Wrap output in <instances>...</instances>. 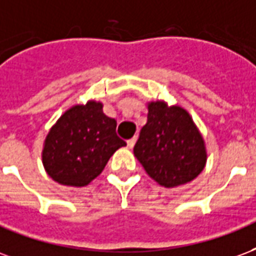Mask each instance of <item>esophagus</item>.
<instances>
[{"mask_svg": "<svg viewBox=\"0 0 256 256\" xmlns=\"http://www.w3.org/2000/svg\"><path fill=\"white\" fill-rule=\"evenodd\" d=\"M135 142H136V138H132V139H130V140L126 142V144H128L130 148H132V147L135 146Z\"/></svg>", "mask_w": 256, "mask_h": 256, "instance_id": "34e87169", "label": "esophagus"}]
</instances>
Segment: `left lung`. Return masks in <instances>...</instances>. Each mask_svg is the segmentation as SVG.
Returning <instances> with one entry per match:
<instances>
[{
	"instance_id": "8db88e82",
	"label": "left lung",
	"mask_w": 256,
	"mask_h": 256,
	"mask_svg": "<svg viewBox=\"0 0 256 256\" xmlns=\"http://www.w3.org/2000/svg\"><path fill=\"white\" fill-rule=\"evenodd\" d=\"M134 154L158 184L170 188L192 182L206 165L203 138L180 106L164 102L148 105L146 126L139 134Z\"/></svg>"
}]
</instances>
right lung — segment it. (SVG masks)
Wrapping results in <instances>:
<instances>
[{
	"label": "right lung",
	"instance_id": "obj_1",
	"mask_svg": "<svg viewBox=\"0 0 256 256\" xmlns=\"http://www.w3.org/2000/svg\"><path fill=\"white\" fill-rule=\"evenodd\" d=\"M117 121L91 100L66 110L44 142V169L62 186L84 187L100 174L109 158L126 143L116 134Z\"/></svg>",
	"mask_w": 256,
	"mask_h": 256
}]
</instances>
